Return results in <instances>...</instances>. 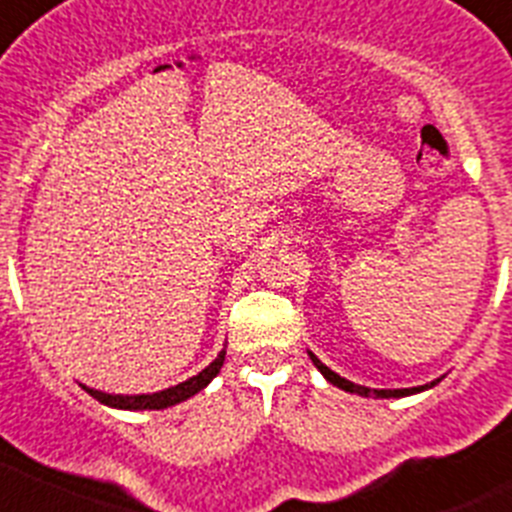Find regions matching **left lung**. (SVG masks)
I'll return each instance as SVG.
<instances>
[{"label":"left lung","instance_id":"left-lung-1","mask_svg":"<svg viewBox=\"0 0 512 512\" xmlns=\"http://www.w3.org/2000/svg\"><path fill=\"white\" fill-rule=\"evenodd\" d=\"M307 355H310L312 365H315L317 370H320L322 375H325V380H327V382H332V385H335V388L345 390V393L362 395V398H408V395L423 393V390L435 388V385H438V382H440V380H433V382H430V385H420V388H400V390H375V388H365V385H357V382H350V380H345V377L337 375V372H332L330 367L325 365V362L317 360L315 352L307 350Z\"/></svg>","mask_w":512,"mask_h":512}]
</instances>
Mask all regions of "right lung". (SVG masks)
<instances>
[{"label": "right lung", "mask_w": 512, "mask_h": 512, "mask_svg": "<svg viewBox=\"0 0 512 512\" xmlns=\"http://www.w3.org/2000/svg\"><path fill=\"white\" fill-rule=\"evenodd\" d=\"M225 352L227 350L222 347L220 355H217L215 360H212L210 365L205 367V370L197 372V375L190 377V380L180 382V385H175V388L160 390V393L112 395V393H102V390L87 388V385H82V388L87 390V393L92 395L94 400H99L102 405H109V408H117V410H165V408H172V405H177V403H185V400H190L192 395H197L200 390H205L207 385L212 382V377H217V372H220L222 362H225Z\"/></svg>", "instance_id": "right-lung-1"}]
</instances>
